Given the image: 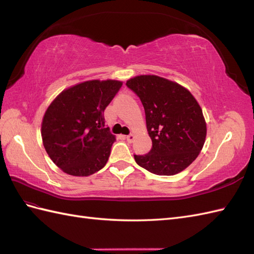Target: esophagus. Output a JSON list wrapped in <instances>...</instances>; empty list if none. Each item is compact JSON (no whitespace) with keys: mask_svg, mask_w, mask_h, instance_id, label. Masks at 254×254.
<instances>
[{"mask_svg":"<svg viewBox=\"0 0 254 254\" xmlns=\"http://www.w3.org/2000/svg\"><path fill=\"white\" fill-rule=\"evenodd\" d=\"M126 140H127V142L128 143H132L133 142V140H134V134H129V135H127L126 136Z\"/></svg>","mask_w":254,"mask_h":254,"instance_id":"obj_1","label":"esophagus"}]
</instances>
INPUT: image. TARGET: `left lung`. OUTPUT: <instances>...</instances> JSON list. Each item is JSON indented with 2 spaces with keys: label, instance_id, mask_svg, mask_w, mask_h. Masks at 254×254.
<instances>
[{
  "label": "left lung",
  "instance_id": "left-lung-1",
  "mask_svg": "<svg viewBox=\"0 0 254 254\" xmlns=\"http://www.w3.org/2000/svg\"><path fill=\"white\" fill-rule=\"evenodd\" d=\"M126 86L140 97L152 147L135 162L159 176H173L193 163L206 135L202 110L190 92L156 75H140Z\"/></svg>",
  "mask_w": 254,
  "mask_h": 254
}]
</instances>
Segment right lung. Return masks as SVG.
Listing matches in <instances>:
<instances>
[{
  "label": "right lung",
  "instance_id": "right-lung-1",
  "mask_svg": "<svg viewBox=\"0 0 254 254\" xmlns=\"http://www.w3.org/2000/svg\"><path fill=\"white\" fill-rule=\"evenodd\" d=\"M122 84L112 79L83 81L51 103L41 135L48 155L61 171L86 177L106 165L115 136L105 127L104 111Z\"/></svg>",
  "mask_w": 254,
  "mask_h": 254
}]
</instances>
